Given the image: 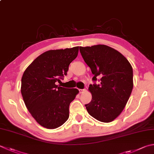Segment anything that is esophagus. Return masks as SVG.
Segmentation results:
<instances>
[{
    "instance_id": "esophagus-1",
    "label": "esophagus",
    "mask_w": 154,
    "mask_h": 154,
    "mask_svg": "<svg viewBox=\"0 0 154 154\" xmlns=\"http://www.w3.org/2000/svg\"><path fill=\"white\" fill-rule=\"evenodd\" d=\"M85 91V89H79V91L80 93H83Z\"/></svg>"
}]
</instances>
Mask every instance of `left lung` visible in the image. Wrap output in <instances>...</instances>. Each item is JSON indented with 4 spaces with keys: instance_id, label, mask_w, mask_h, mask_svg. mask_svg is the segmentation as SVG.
<instances>
[{
    "instance_id": "8db88e82",
    "label": "left lung",
    "mask_w": 154,
    "mask_h": 154,
    "mask_svg": "<svg viewBox=\"0 0 154 154\" xmlns=\"http://www.w3.org/2000/svg\"><path fill=\"white\" fill-rule=\"evenodd\" d=\"M79 51L94 82L89 85L92 99L85 105L86 109L98 121L112 122L124 109L133 89L131 65L119 51L107 45L79 47Z\"/></svg>"
}]
</instances>
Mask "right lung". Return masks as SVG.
Segmentation results:
<instances>
[{"instance_id": "add662e5", "label": "right lung", "mask_w": 154, "mask_h": 154, "mask_svg": "<svg viewBox=\"0 0 154 154\" xmlns=\"http://www.w3.org/2000/svg\"><path fill=\"white\" fill-rule=\"evenodd\" d=\"M79 47L50 50L37 57L21 79V94L27 109L39 124L48 129L60 127L69 118L71 102L79 93L56 85L67 75Z\"/></svg>"}]
</instances>
